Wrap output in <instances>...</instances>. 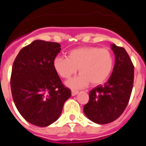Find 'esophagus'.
I'll return each instance as SVG.
<instances>
[{
    "mask_svg": "<svg viewBox=\"0 0 146 146\" xmlns=\"http://www.w3.org/2000/svg\"><path fill=\"white\" fill-rule=\"evenodd\" d=\"M78 93H79V92H78V91H74V90H72V92H71V94H72V95H73V96H75V95H77Z\"/></svg>",
    "mask_w": 146,
    "mask_h": 146,
    "instance_id": "34e87169",
    "label": "esophagus"
}]
</instances>
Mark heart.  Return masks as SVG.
I'll list each match as a JSON object with an SVG mask.
<instances>
[{
    "mask_svg": "<svg viewBox=\"0 0 146 146\" xmlns=\"http://www.w3.org/2000/svg\"><path fill=\"white\" fill-rule=\"evenodd\" d=\"M113 56L106 48L81 47L73 49L67 58L57 56L53 61L54 71L63 79H69L77 72L79 76L67 82L73 88L85 87L91 82L98 85L106 82L113 69Z\"/></svg>",
    "mask_w": 146,
    "mask_h": 146,
    "instance_id": "1",
    "label": "heart"
}]
</instances>
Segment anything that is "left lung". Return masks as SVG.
<instances>
[{"mask_svg": "<svg viewBox=\"0 0 146 146\" xmlns=\"http://www.w3.org/2000/svg\"><path fill=\"white\" fill-rule=\"evenodd\" d=\"M115 54L113 73L103 86L89 92V102L84 106L86 116L94 123L106 124L116 120L125 110L134 83V66L123 48L111 44Z\"/></svg>", "mask_w": 146, "mask_h": 146, "instance_id": "left-lung-1", "label": "left lung"}]
</instances>
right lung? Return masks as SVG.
Masks as SVG:
<instances>
[{
  "label": "right lung",
  "mask_w": 146,
  "mask_h": 146,
  "mask_svg": "<svg viewBox=\"0 0 146 146\" xmlns=\"http://www.w3.org/2000/svg\"><path fill=\"white\" fill-rule=\"evenodd\" d=\"M60 50L58 43L36 40L24 47L14 61L13 101L21 116L33 125L47 127L56 121L71 96L53 67Z\"/></svg>",
  "instance_id": "add662e5"
}]
</instances>
